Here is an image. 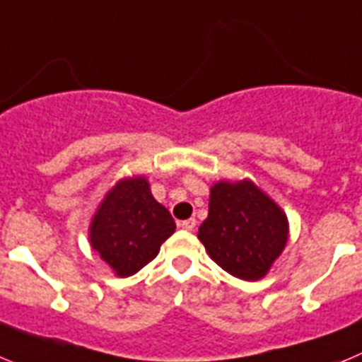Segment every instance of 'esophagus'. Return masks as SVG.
Segmentation results:
<instances>
[{
  "label": "esophagus",
  "instance_id": "esophagus-1",
  "mask_svg": "<svg viewBox=\"0 0 362 362\" xmlns=\"http://www.w3.org/2000/svg\"><path fill=\"white\" fill-rule=\"evenodd\" d=\"M178 226H180L184 230H193L194 227H197V220H194V218H189V220L180 221Z\"/></svg>",
  "mask_w": 362,
  "mask_h": 362
}]
</instances>
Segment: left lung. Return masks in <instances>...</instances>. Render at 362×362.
Returning <instances> with one entry per match:
<instances>
[{"instance_id":"1","label":"left lung","mask_w":362,"mask_h":362,"mask_svg":"<svg viewBox=\"0 0 362 362\" xmlns=\"http://www.w3.org/2000/svg\"><path fill=\"white\" fill-rule=\"evenodd\" d=\"M286 236V216L256 185L220 182L211 189L209 216L198 238L229 274L245 281L263 278L281 254Z\"/></svg>"}]
</instances>
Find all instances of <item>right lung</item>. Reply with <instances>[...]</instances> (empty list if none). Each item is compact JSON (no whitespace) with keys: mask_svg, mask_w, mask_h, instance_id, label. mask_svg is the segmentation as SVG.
<instances>
[{"mask_svg":"<svg viewBox=\"0 0 362 362\" xmlns=\"http://www.w3.org/2000/svg\"><path fill=\"white\" fill-rule=\"evenodd\" d=\"M175 233V220L151 197L144 178L117 184L93 216L90 240L100 258L126 278L148 265Z\"/></svg>","mask_w":362,"mask_h":362,"instance_id":"right-lung-1","label":"right lung"}]
</instances>
